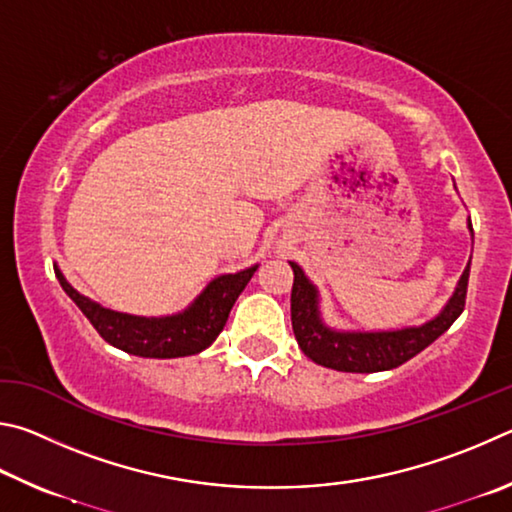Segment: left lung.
I'll list each match as a JSON object with an SVG mask.
<instances>
[{
	"mask_svg": "<svg viewBox=\"0 0 512 512\" xmlns=\"http://www.w3.org/2000/svg\"><path fill=\"white\" fill-rule=\"evenodd\" d=\"M472 233V222L468 218ZM294 272L292 285V330L294 337L312 362L328 369L344 373H375L389 371L405 364L411 357L436 342L450 328L465 308V292H468L470 261L465 265L459 283L450 301L434 319L420 326H407L398 330H342L328 326L321 317V299L317 285L297 263L290 261Z\"/></svg>",
	"mask_w": 512,
	"mask_h": 512,
	"instance_id": "8db88e82",
	"label": "left lung"
}]
</instances>
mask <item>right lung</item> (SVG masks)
Instances as JSON below:
<instances>
[{"mask_svg": "<svg viewBox=\"0 0 512 512\" xmlns=\"http://www.w3.org/2000/svg\"><path fill=\"white\" fill-rule=\"evenodd\" d=\"M53 270H56L62 290L69 294V299L76 303L107 344L137 357L170 360V357L197 355L215 342V337L227 324L233 303L251 281L258 265H251L236 274L218 276L197 294L191 306L166 317H139L103 308L101 303L80 294L65 279L58 265H53Z\"/></svg>", "mask_w": 512, "mask_h": 512, "instance_id": "1", "label": "right lung"}]
</instances>
